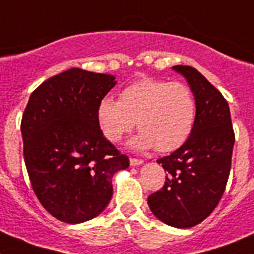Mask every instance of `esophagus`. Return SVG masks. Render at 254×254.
Returning a JSON list of instances; mask_svg holds the SVG:
<instances>
[{"label":"esophagus","instance_id":"esophagus-1","mask_svg":"<svg viewBox=\"0 0 254 254\" xmlns=\"http://www.w3.org/2000/svg\"><path fill=\"white\" fill-rule=\"evenodd\" d=\"M142 163H143L142 159H136V158L129 159V164H131L132 167H137V165H141Z\"/></svg>","mask_w":254,"mask_h":254}]
</instances>
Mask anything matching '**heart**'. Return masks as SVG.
Returning a JSON list of instances; mask_svg holds the SVG:
<instances>
[{
  "label": "heart",
  "mask_w": 254,
  "mask_h": 254,
  "mask_svg": "<svg viewBox=\"0 0 254 254\" xmlns=\"http://www.w3.org/2000/svg\"><path fill=\"white\" fill-rule=\"evenodd\" d=\"M96 118L103 134L118 142L137 121L140 133L131 142L134 149L156 147L169 152L182 146L196 125L197 103L187 85L156 78H141L126 86L120 102L103 98Z\"/></svg>",
  "instance_id": "1"
}]
</instances>
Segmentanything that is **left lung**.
<instances>
[{"label": "left lung", "instance_id": "8db88e82", "mask_svg": "<svg viewBox=\"0 0 254 254\" xmlns=\"http://www.w3.org/2000/svg\"><path fill=\"white\" fill-rule=\"evenodd\" d=\"M173 69L185 76L196 98V125L179 149L156 160L168 172L167 179L147 203L163 223L183 229L203 221L223 197L235 136L229 104L216 87L193 67Z\"/></svg>", "mask_w": 254, "mask_h": 254}]
</instances>
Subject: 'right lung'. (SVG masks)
<instances>
[{
  "instance_id": "obj_1",
  "label": "right lung",
  "mask_w": 254,
  "mask_h": 254,
  "mask_svg": "<svg viewBox=\"0 0 254 254\" xmlns=\"http://www.w3.org/2000/svg\"><path fill=\"white\" fill-rule=\"evenodd\" d=\"M113 75L69 68L33 91L21 120L31 187L52 216L68 224L94 219L113 194L112 178L128 156L104 137L96 118Z\"/></svg>"
}]
</instances>
